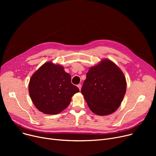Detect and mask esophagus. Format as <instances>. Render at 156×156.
<instances>
[{
    "instance_id": "34e87169",
    "label": "esophagus",
    "mask_w": 156,
    "mask_h": 156,
    "mask_svg": "<svg viewBox=\"0 0 156 156\" xmlns=\"http://www.w3.org/2000/svg\"><path fill=\"white\" fill-rule=\"evenodd\" d=\"M77 87H78V88H79L80 90H81V84H78V85H77Z\"/></svg>"
}]
</instances>
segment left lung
I'll use <instances>...</instances> for the list:
<instances>
[{
	"instance_id": "obj_1",
	"label": "left lung",
	"mask_w": 156,
	"mask_h": 156,
	"mask_svg": "<svg viewBox=\"0 0 156 156\" xmlns=\"http://www.w3.org/2000/svg\"><path fill=\"white\" fill-rule=\"evenodd\" d=\"M126 81L123 73L109 59L90 68L81 94L94 113L105 116L115 112L124 98Z\"/></svg>"
}]
</instances>
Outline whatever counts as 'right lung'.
Listing matches in <instances>:
<instances>
[{"instance_id": "right-lung-1", "label": "right lung", "mask_w": 156, "mask_h": 156, "mask_svg": "<svg viewBox=\"0 0 156 156\" xmlns=\"http://www.w3.org/2000/svg\"><path fill=\"white\" fill-rule=\"evenodd\" d=\"M71 75L59 64H44L31 77L28 90L35 107L46 114H57L69 105L72 96L79 92L71 83Z\"/></svg>"}]
</instances>
